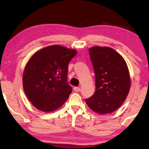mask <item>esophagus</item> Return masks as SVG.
<instances>
[{"mask_svg": "<svg viewBox=\"0 0 149 149\" xmlns=\"http://www.w3.org/2000/svg\"><path fill=\"white\" fill-rule=\"evenodd\" d=\"M73 90H74L75 91L78 92V91H80V87H77V86H76V87L73 88Z\"/></svg>", "mask_w": 149, "mask_h": 149, "instance_id": "esophagus-1", "label": "esophagus"}]
</instances>
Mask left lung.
<instances>
[{"label": "left lung", "instance_id": "left-lung-1", "mask_svg": "<svg viewBox=\"0 0 149 149\" xmlns=\"http://www.w3.org/2000/svg\"><path fill=\"white\" fill-rule=\"evenodd\" d=\"M95 78V93L86 103L99 114L115 111L127 98L131 79L127 63L113 49L95 46L89 49Z\"/></svg>", "mask_w": 149, "mask_h": 149}]
</instances>
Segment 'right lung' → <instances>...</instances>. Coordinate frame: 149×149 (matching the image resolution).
<instances>
[{
	"mask_svg": "<svg viewBox=\"0 0 149 149\" xmlns=\"http://www.w3.org/2000/svg\"><path fill=\"white\" fill-rule=\"evenodd\" d=\"M77 52L61 45L38 51L24 67L22 84L26 96L38 110L51 112L67 101L72 88L67 82L68 65Z\"/></svg>",
	"mask_w": 149,
	"mask_h": 149,
	"instance_id": "add662e5",
	"label": "right lung"
}]
</instances>
